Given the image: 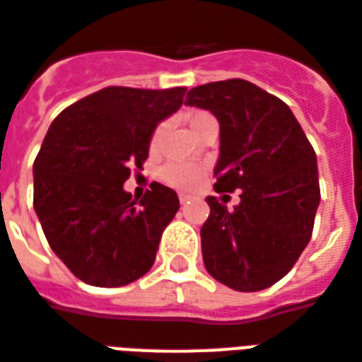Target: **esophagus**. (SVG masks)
<instances>
[{
    "label": "esophagus",
    "mask_w": 362,
    "mask_h": 362,
    "mask_svg": "<svg viewBox=\"0 0 362 362\" xmlns=\"http://www.w3.org/2000/svg\"><path fill=\"white\" fill-rule=\"evenodd\" d=\"M189 200H191V197H189V194H179V202H181V204L189 202Z\"/></svg>",
    "instance_id": "obj_1"
}]
</instances>
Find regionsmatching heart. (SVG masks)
Masks as SVG:
<instances>
[{
	"label": "heart",
	"mask_w": 362,
	"mask_h": 362,
	"mask_svg": "<svg viewBox=\"0 0 362 362\" xmlns=\"http://www.w3.org/2000/svg\"><path fill=\"white\" fill-rule=\"evenodd\" d=\"M210 119H214V117L206 112L189 113V125H191L192 131ZM165 127H168L165 123H160V125L154 129L152 139H150V148L152 150H158V146H160ZM204 173H206V168H204L202 163L170 162L165 163L162 170H160V179H162L165 185L173 187V189H179V191H191V189H194V187L202 181Z\"/></svg>",
	"instance_id": "b5f03b06"
}]
</instances>
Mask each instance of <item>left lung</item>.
Segmentation results:
<instances>
[{"instance_id": "1", "label": "left lung", "mask_w": 362, "mask_h": 362, "mask_svg": "<svg viewBox=\"0 0 362 362\" xmlns=\"http://www.w3.org/2000/svg\"><path fill=\"white\" fill-rule=\"evenodd\" d=\"M185 104L220 123L216 192H241L233 210L206 199L200 237L208 274L235 291L274 286L313 235L320 204L315 148L289 105L249 81L194 86Z\"/></svg>"}]
</instances>
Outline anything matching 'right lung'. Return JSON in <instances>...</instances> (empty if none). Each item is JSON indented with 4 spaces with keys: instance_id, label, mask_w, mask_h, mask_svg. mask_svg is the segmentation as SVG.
<instances>
[{
    "instance_id": "obj_1",
    "label": "right lung",
    "mask_w": 362,
    "mask_h": 362,
    "mask_svg": "<svg viewBox=\"0 0 362 362\" xmlns=\"http://www.w3.org/2000/svg\"><path fill=\"white\" fill-rule=\"evenodd\" d=\"M187 88L107 86L63 110L34 160V210L49 247L76 278L121 287L152 268L179 210L173 189L150 185L141 200L123 189L142 170L156 125Z\"/></svg>"
}]
</instances>
